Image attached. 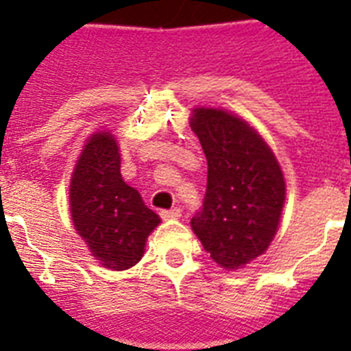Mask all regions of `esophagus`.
<instances>
[{"label":"esophagus","mask_w":351,"mask_h":351,"mask_svg":"<svg viewBox=\"0 0 351 351\" xmlns=\"http://www.w3.org/2000/svg\"><path fill=\"white\" fill-rule=\"evenodd\" d=\"M162 219L164 220H175V219H178V217H180L182 215V211L178 208H173V209H164V211H162Z\"/></svg>","instance_id":"esophagus-1"}]
</instances>
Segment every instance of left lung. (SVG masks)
<instances>
[{"instance_id": "1", "label": "left lung", "mask_w": 351, "mask_h": 351, "mask_svg": "<svg viewBox=\"0 0 351 351\" xmlns=\"http://www.w3.org/2000/svg\"><path fill=\"white\" fill-rule=\"evenodd\" d=\"M191 129L208 160V189L191 228L219 266L239 269L277 233L286 200L282 171L264 138L224 109H193Z\"/></svg>"}]
</instances>
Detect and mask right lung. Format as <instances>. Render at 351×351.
<instances>
[{
    "instance_id": "obj_1",
    "label": "right lung",
    "mask_w": 351,
    "mask_h": 351,
    "mask_svg": "<svg viewBox=\"0 0 351 351\" xmlns=\"http://www.w3.org/2000/svg\"><path fill=\"white\" fill-rule=\"evenodd\" d=\"M74 230L107 269H129L143 256L145 240L160 217L127 186L120 173V147L109 131H98L80 154L69 189Z\"/></svg>"
}]
</instances>
